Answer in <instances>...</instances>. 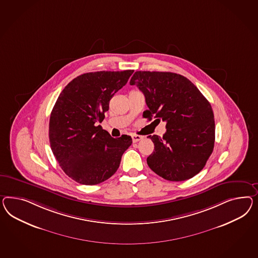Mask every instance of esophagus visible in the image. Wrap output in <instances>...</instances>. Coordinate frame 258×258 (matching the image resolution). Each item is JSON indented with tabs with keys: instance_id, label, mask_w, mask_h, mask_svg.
Masks as SVG:
<instances>
[{
	"instance_id": "obj_1",
	"label": "esophagus",
	"mask_w": 258,
	"mask_h": 258,
	"mask_svg": "<svg viewBox=\"0 0 258 258\" xmlns=\"http://www.w3.org/2000/svg\"><path fill=\"white\" fill-rule=\"evenodd\" d=\"M132 138H133V143H137V142H139L140 140L143 139L142 136L137 135V134H133V135H132Z\"/></svg>"
}]
</instances>
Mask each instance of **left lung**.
Returning a JSON list of instances; mask_svg holds the SVG:
<instances>
[{
	"label": "left lung",
	"mask_w": 258,
	"mask_h": 258,
	"mask_svg": "<svg viewBox=\"0 0 258 258\" xmlns=\"http://www.w3.org/2000/svg\"><path fill=\"white\" fill-rule=\"evenodd\" d=\"M130 84L145 95L148 110L143 116L166 122L162 138L148 136L154 143L149 168L169 181L194 177L214 148V114L208 99L186 77L172 72L136 71Z\"/></svg>",
	"instance_id": "obj_1"
}]
</instances>
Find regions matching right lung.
I'll return each mask as SVG.
<instances>
[{
    "instance_id": "1",
    "label": "right lung",
    "mask_w": 258,
    "mask_h": 258,
    "mask_svg": "<svg viewBox=\"0 0 258 258\" xmlns=\"http://www.w3.org/2000/svg\"><path fill=\"white\" fill-rule=\"evenodd\" d=\"M133 73H84L73 79L56 100L49 118V144L63 172L80 184L97 185L110 178L133 144L131 136L112 138L98 125L111 98Z\"/></svg>"
}]
</instances>
